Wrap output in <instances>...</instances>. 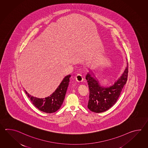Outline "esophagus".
Returning <instances> with one entry per match:
<instances>
[{"mask_svg":"<svg viewBox=\"0 0 148 148\" xmlns=\"http://www.w3.org/2000/svg\"><path fill=\"white\" fill-rule=\"evenodd\" d=\"M75 80L78 82H81L83 81V78L81 75H77L75 77Z\"/></svg>","mask_w":148,"mask_h":148,"instance_id":"esophagus-1","label":"esophagus"}]
</instances>
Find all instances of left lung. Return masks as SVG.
Instances as JSON below:
<instances>
[{
	"label": "left lung",
	"mask_w": 148,
	"mask_h": 148,
	"mask_svg": "<svg viewBox=\"0 0 148 148\" xmlns=\"http://www.w3.org/2000/svg\"><path fill=\"white\" fill-rule=\"evenodd\" d=\"M92 75L94 73H88L86 76L89 89L87 107L92 112L99 113L108 110L116 102L127 80L128 63L123 74L110 87L101 86Z\"/></svg>",
	"instance_id": "obj_1"
}]
</instances>
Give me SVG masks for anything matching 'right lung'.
Instances as JSON below:
<instances>
[{"instance_id": "add662e5", "label": "right lung", "mask_w": 148, "mask_h": 148, "mask_svg": "<svg viewBox=\"0 0 148 148\" xmlns=\"http://www.w3.org/2000/svg\"><path fill=\"white\" fill-rule=\"evenodd\" d=\"M71 75L66 76L57 89L50 96L38 98L32 96L25 90V93L30 99L32 104L40 110L47 113H52L60 109L63 103L66 90L69 86Z\"/></svg>"}]
</instances>
